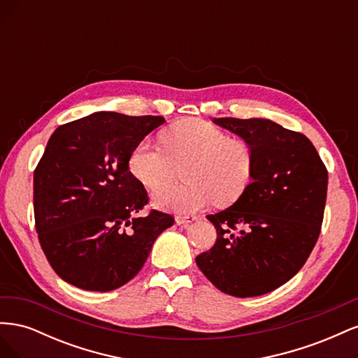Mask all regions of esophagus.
<instances>
[{"label": "esophagus", "mask_w": 358, "mask_h": 358, "mask_svg": "<svg viewBox=\"0 0 358 358\" xmlns=\"http://www.w3.org/2000/svg\"><path fill=\"white\" fill-rule=\"evenodd\" d=\"M197 216H189V215H178L176 216V222L180 225V224H189L192 221H196Z\"/></svg>", "instance_id": "esophagus-1"}]
</instances>
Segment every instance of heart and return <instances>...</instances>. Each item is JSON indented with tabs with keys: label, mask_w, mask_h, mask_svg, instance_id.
<instances>
[{
	"label": "heart",
	"mask_w": 358,
	"mask_h": 358,
	"mask_svg": "<svg viewBox=\"0 0 358 358\" xmlns=\"http://www.w3.org/2000/svg\"><path fill=\"white\" fill-rule=\"evenodd\" d=\"M162 146L143 140L128 158L131 175L159 189L182 169L184 182L154 194L162 209L194 213L212 200L227 206L239 200L254 176V150L242 138L203 119H185L161 134Z\"/></svg>",
	"instance_id": "heart-1"
}]
</instances>
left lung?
Instances as JSON below:
<instances>
[{
	"instance_id": "1",
	"label": "left lung",
	"mask_w": 358,
	"mask_h": 358,
	"mask_svg": "<svg viewBox=\"0 0 358 358\" xmlns=\"http://www.w3.org/2000/svg\"><path fill=\"white\" fill-rule=\"evenodd\" d=\"M215 122L251 145L254 176L233 206L208 215L218 237L196 263L225 294L263 296L309 258L321 233L329 173L305 134L267 119Z\"/></svg>"
}]
</instances>
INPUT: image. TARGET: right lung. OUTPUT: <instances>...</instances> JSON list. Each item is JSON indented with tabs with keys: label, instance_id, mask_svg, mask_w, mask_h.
<instances>
[{
	"label": "right lung",
	"instance_id": "obj_1",
	"mask_svg": "<svg viewBox=\"0 0 358 358\" xmlns=\"http://www.w3.org/2000/svg\"><path fill=\"white\" fill-rule=\"evenodd\" d=\"M162 116L96 112L59 125L34 170V220L55 273L88 291L125 285L143 267L157 237L175 222L150 209L128 158Z\"/></svg>",
	"mask_w": 358,
	"mask_h": 358
}]
</instances>
